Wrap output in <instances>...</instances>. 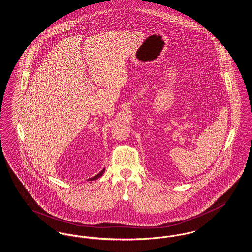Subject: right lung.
Segmentation results:
<instances>
[{"mask_svg":"<svg viewBox=\"0 0 252 252\" xmlns=\"http://www.w3.org/2000/svg\"><path fill=\"white\" fill-rule=\"evenodd\" d=\"M104 172H105V168L101 171V172H99L96 176H94V177H93V178H91V179H89L88 180H97V179H99L103 174H104Z\"/></svg>","mask_w":252,"mask_h":252,"instance_id":"right-lung-1","label":"right lung"}]
</instances>
